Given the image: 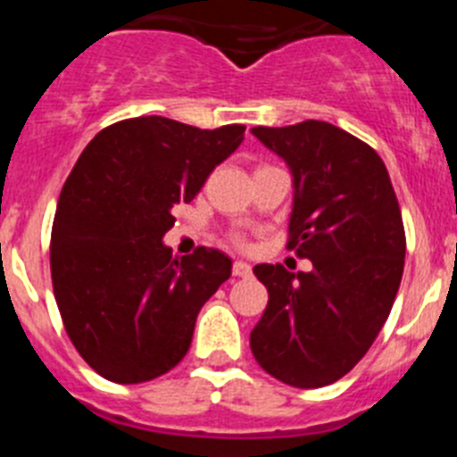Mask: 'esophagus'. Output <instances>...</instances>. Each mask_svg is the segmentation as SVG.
<instances>
[{"instance_id": "esophagus-1", "label": "esophagus", "mask_w": 457, "mask_h": 457, "mask_svg": "<svg viewBox=\"0 0 457 457\" xmlns=\"http://www.w3.org/2000/svg\"><path fill=\"white\" fill-rule=\"evenodd\" d=\"M233 274L236 277H252V265L245 263V261H236L233 263Z\"/></svg>"}]
</instances>
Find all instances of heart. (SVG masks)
Masks as SVG:
<instances>
[{"instance_id":"obj_1","label":"heart","mask_w":457,"mask_h":457,"mask_svg":"<svg viewBox=\"0 0 457 457\" xmlns=\"http://www.w3.org/2000/svg\"><path fill=\"white\" fill-rule=\"evenodd\" d=\"M231 242L233 245H237V247H245V245H247V240H245L242 233H231Z\"/></svg>"}]
</instances>
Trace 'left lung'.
<instances>
[{
  "label": "left lung",
  "instance_id": "left-lung-1",
  "mask_svg": "<svg viewBox=\"0 0 457 457\" xmlns=\"http://www.w3.org/2000/svg\"><path fill=\"white\" fill-rule=\"evenodd\" d=\"M295 179L286 249L313 263L256 265L268 306L252 329L261 369L290 386L341 379L386 322L405 265V226L382 157L325 120L252 128Z\"/></svg>",
  "mask_w": 457,
  "mask_h": 457
}]
</instances>
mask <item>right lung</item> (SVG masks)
<instances>
[{
	"mask_svg": "<svg viewBox=\"0 0 457 457\" xmlns=\"http://www.w3.org/2000/svg\"><path fill=\"white\" fill-rule=\"evenodd\" d=\"M245 139V125L201 130L137 116L93 137L63 183L50 240L54 300L68 338L119 385L160 378L187 354L201 306L231 277V258L173 256L162 236Z\"/></svg>",
	"mask_w": 457,
	"mask_h": 457,
	"instance_id": "right-lung-1",
	"label": "right lung"
}]
</instances>
